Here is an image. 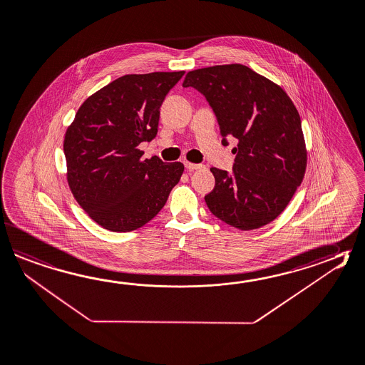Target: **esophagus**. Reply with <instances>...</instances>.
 <instances>
[{
    "label": "esophagus",
    "mask_w": 365,
    "mask_h": 365,
    "mask_svg": "<svg viewBox=\"0 0 365 365\" xmlns=\"http://www.w3.org/2000/svg\"><path fill=\"white\" fill-rule=\"evenodd\" d=\"M185 166H186L187 170H197V169H201V168H204V165L201 164H192V163H188V161H185Z\"/></svg>",
    "instance_id": "obj_1"
}]
</instances>
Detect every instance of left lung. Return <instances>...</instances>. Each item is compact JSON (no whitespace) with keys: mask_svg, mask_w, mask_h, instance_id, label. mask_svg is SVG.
Returning a JSON list of instances; mask_svg holds the SVG:
<instances>
[{"mask_svg":"<svg viewBox=\"0 0 365 365\" xmlns=\"http://www.w3.org/2000/svg\"><path fill=\"white\" fill-rule=\"evenodd\" d=\"M183 87L201 92L216 114L222 143L238 140L232 173L212 168L216 185L209 210L239 230L274 221L304 178L307 149L302 120L287 93L240 63L187 73Z\"/></svg>","mask_w":365,"mask_h":365,"instance_id":"1","label":"left lung"}]
</instances>
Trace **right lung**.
I'll list each match as a JSON object with an SVG mask.
<instances>
[{"instance_id":"1","label":"right lung","mask_w":365,"mask_h":365,"mask_svg":"<svg viewBox=\"0 0 365 365\" xmlns=\"http://www.w3.org/2000/svg\"><path fill=\"white\" fill-rule=\"evenodd\" d=\"M185 71L128 74L91 95L67 127L63 152L75 200L106 230L133 231L164 208L185 166L142 160L160 108Z\"/></svg>"}]
</instances>
